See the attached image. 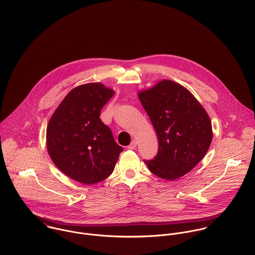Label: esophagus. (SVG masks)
<instances>
[{"instance_id": "34e87169", "label": "esophagus", "mask_w": 255, "mask_h": 255, "mask_svg": "<svg viewBox=\"0 0 255 255\" xmlns=\"http://www.w3.org/2000/svg\"><path fill=\"white\" fill-rule=\"evenodd\" d=\"M136 146H137V142L134 140V141H132L131 144L128 146V149H129V150H134V149H136Z\"/></svg>"}]
</instances>
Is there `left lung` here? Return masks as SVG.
I'll use <instances>...</instances> for the list:
<instances>
[{
  "label": "left lung",
  "mask_w": 255,
  "mask_h": 255,
  "mask_svg": "<svg viewBox=\"0 0 255 255\" xmlns=\"http://www.w3.org/2000/svg\"><path fill=\"white\" fill-rule=\"evenodd\" d=\"M139 99L158 140L153 159L145 160L154 175L174 180L189 172L207 153L212 123L202 105L182 86L161 81Z\"/></svg>",
  "instance_id": "8db88e82"
}]
</instances>
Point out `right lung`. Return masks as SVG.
Returning a JSON list of instances; mask_svg holds the SVG:
<instances>
[{"instance_id": "obj_1", "label": "right lung", "mask_w": 255, "mask_h": 255, "mask_svg": "<svg viewBox=\"0 0 255 255\" xmlns=\"http://www.w3.org/2000/svg\"><path fill=\"white\" fill-rule=\"evenodd\" d=\"M113 95L98 83L77 87L60 103L47 126V150L53 162L87 185L107 178L123 151L100 118Z\"/></svg>"}]
</instances>
